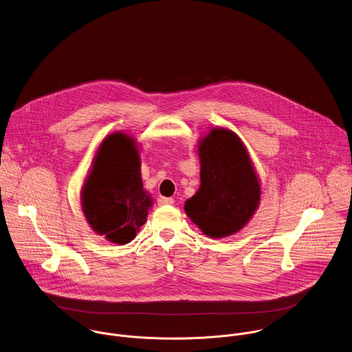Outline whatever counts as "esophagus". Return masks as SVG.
I'll list each match as a JSON object with an SVG mask.
<instances>
[{"label": "esophagus", "instance_id": "34e87169", "mask_svg": "<svg viewBox=\"0 0 352 352\" xmlns=\"http://www.w3.org/2000/svg\"><path fill=\"white\" fill-rule=\"evenodd\" d=\"M174 204V199L173 198H167V197H161L158 199V205L160 206H166V205H173Z\"/></svg>", "mask_w": 352, "mask_h": 352}]
</instances>
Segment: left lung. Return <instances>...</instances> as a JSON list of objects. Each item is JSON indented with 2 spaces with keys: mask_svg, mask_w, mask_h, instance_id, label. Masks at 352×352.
I'll use <instances>...</instances> for the list:
<instances>
[{
  "mask_svg": "<svg viewBox=\"0 0 352 352\" xmlns=\"http://www.w3.org/2000/svg\"><path fill=\"white\" fill-rule=\"evenodd\" d=\"M201 186L186 201L190 219L212 239L240 232L260 204L261 188L241 139L226 129H212L199 140Z\"/></svg>",
  "mask_w": 352,
  "mask_h": 352,
  "instance_id": "1",
  "label": "left lung"
}]
</instances>
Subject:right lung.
<instances>
[{
  "mask_svg": "<svg viewBox=\"0 0 352 352\" xmlns=\"http://www.w3.org/2000/svg\"><path fill=\"white\" fill-rule=\"evenodd\" d=\"M153 199L143 189L135 140L107 136L81 189V208L92 230L113 243H131L146 222Z\"/></svg>",
  "mask_w": 352,
  "mask_h": 352,
  "instance_id": "1",
  "label": "right lung"
}]
</instances>
